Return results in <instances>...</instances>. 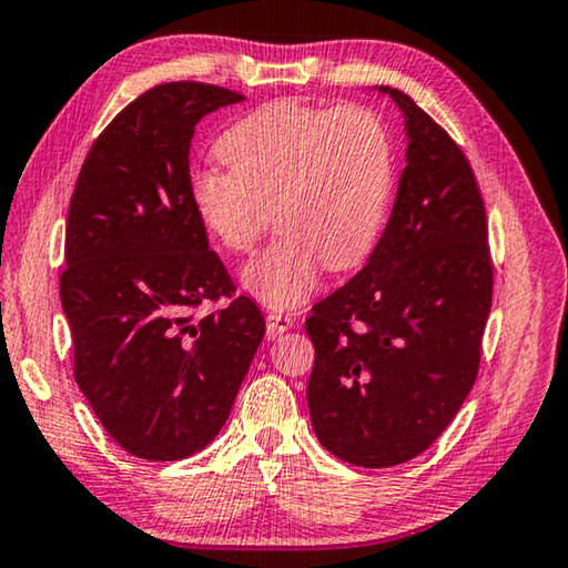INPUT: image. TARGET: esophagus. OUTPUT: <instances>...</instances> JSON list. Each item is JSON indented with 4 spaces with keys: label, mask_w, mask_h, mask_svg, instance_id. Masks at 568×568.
<instances>
[{
    "label": "esophagus",
    "mask_w": 568,
    "mask_h": 568,
    "mask_svg": "<svg viewBox=\"0 0 568 568\" xmlns=\"http://www.w3.org/2000/svg\"><path fill=\"white\" fill-rule=\"evenodd\" d=\"M294 320L284 312H268L266 314V336L268 339H278L286 329H292Z\"/></svg>",
    "instance_id": "obj_1"
}]
</instances>
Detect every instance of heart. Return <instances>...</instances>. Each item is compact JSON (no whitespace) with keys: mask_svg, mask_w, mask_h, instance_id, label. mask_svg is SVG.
<instances>
[{"mask_svg":"<svg viewBox=\"0 0 568 568\" xmlns=\"http://www.w3.org/2000/svg\"><path fill=\"white\" fill-rule=\"evenodd\" d=\"M222 169H199L189 199L226 252L246 254L272 222L274 244L244 268V284L272 306H294L322 266L346 272L379 239L394 192V144L382 116L362 104L334 109L282 99L219 136Z\"/></svg>","mask_w":568,"mask_h":568,"instance_id":"heart-1","label":"heart"}]
</instances>
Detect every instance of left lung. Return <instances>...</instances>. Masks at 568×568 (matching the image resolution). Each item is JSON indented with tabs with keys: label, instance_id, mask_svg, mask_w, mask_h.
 Instances as JSON below:
<instances>
[{
	"label": "left lung",
	"instance_id": "obj_1",
	"mask_svg": "<svg viewBox=\"0 0 568 568\" xmlns=\"http://www.w3.org/2000/svg\"><path fill=\"white\" fill-rule=\"evenodd\" d=\"M406 119V166L359 274L314 304L306 386L324 449L364 469L439 439L479 374L491 312L489 224L462 146L409 94L379 87Z\"/></svg>",
	"mask_w": 568,
	"mask_h": 568
}]
</instances>
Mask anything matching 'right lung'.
Returning a JSON list of instances; mask_svg holds the SVG:
<instances>
[{"instance_id":"add662e5","label":"right lung","mask_w":568,"mask_h":568,"mask_svg":"<svg viewBox=\"0 0 568 568\" xmlns=\"http://www.w3.org/2000/svg\"><path fill=\"white\" fill-rule=\"evenodd\" d=\"M244 94L166 82L94 139L67 216L59 294L74 379L106 434L149 462L186 459L226 424L264 339L189 199L199 119ZM229 298L204 317L199 305Z\"/></svg>"}]
</instances>
